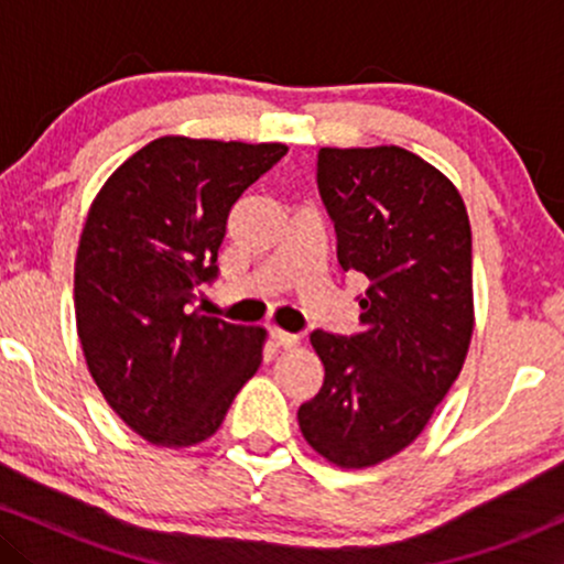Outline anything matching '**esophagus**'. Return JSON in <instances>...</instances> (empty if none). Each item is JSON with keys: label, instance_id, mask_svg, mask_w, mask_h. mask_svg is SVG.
Returning <instances> with one entry per match:
<instances>
[{"label": "esophagus", "instance_id": "obj_1", "mask_svg": "<svg viewBox=\"0 0 564 564\" xmlns=\"http://www.w3.org/2000/svg\"><path fill=\"white\" fill-rule=\"evenodd\" d=\"M270 339L275 341V347H296V341H300V336L296 334H289V332H281V328H270Z\"/></svg>", "mask_w": 564, "mask_h": 564}]
</instances>
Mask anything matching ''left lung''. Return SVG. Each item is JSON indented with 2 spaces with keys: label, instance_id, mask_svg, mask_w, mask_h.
I'll return each mask as SVG.
<instances>
[{
  "label": "left lung",
  "instance_id": "1",
  "mask_svg": "<svg viewBox=\"0 0 564 564\" xmlns=\"http://www.w3.org/2000/svg\"><path fill=\"white\" fill-rule=\"evenodd\" d=\"M318 191L345 273L368 278L364 332H313L326 377L300 405L304 440L341 469L413 443L467 358L471 228L456 185L398 145L321 148Z\"/></svg>",
  "mask_w": 564,
  "mask_h": 564
}]
</instances>
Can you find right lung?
I'll list each match as a JSON object with an SVG mask.
<instances>
[{"mask_svg":"<svg viewBox=\"0 0 564 564\" xmlns=\"http://www.w3.org/2000/svg\"><path fill=\"white\" fill-rule=\"evenodd\" d=\"M281 142L159 138L100 187L74 268L76 332L102 398L164 448L204 443L262 364L264 328L193 310L241 193Z\"/></svg>","mask_w":564,"mask_h":564,"instance_id":"obj_1","label":"right lung"}]
</instances>
